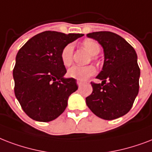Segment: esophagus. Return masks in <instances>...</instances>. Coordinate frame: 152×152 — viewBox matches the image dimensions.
I'll return each mask as SVG.
<instances>
[{"label": "esophagus", "instance_id": "esophagus-1", "mask_svg": "<svg viewBox=\"0 0 152 152\" xmlns=\"http://www.w3.org/2000/svg\"><path fill=\"white\" fill-rule=\"evenodd\" d=\"M77 86H82V82H80V81H77Z\"/></svg>", "mask_w": 152, "mask_h": 152}]
</instances>
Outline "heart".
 <instances>
[{
  "mask_svg": "<svg viewBox=\"0 0 152 152\" xmlns=\"http://www.w3.org/2000/svg\"><path fill=\"white\" fill-rule=\"evenodd\" d=\"M83 46L86 48V50L90 53V55L95 56L99 54L101 48L100 45L94 39H86L83 42ZM73 53H74V45L72 43H69L66 45L61 51V60L65 66H69L71 64L73 59ZM96 72L94 66H73L67 70V75L70 77L75 79L85 81L88 77H91Z\"/></svg>",
  "mask_w": 152,
  "mask_h": 152,
  "instance_id": "heart-1",
  "label": "heart"
}]
</instances>
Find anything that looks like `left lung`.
Masks as SVG:
<instances>
[{
	"mask_svg": "<svg viewBox=\"0 0 152 152\" xmlns=\"http://www.w3.org/2000/svg\"><path fill=\"white\" fill-rule=\"evenodd\" d=\"M87 36L104 50L102 70L91 82L93 92L86 98L87 106L100 118L114 120L128 113L139 92L140 70L134 48L124 38L110 31H96Z\"/></svg>",
	"mask_w": 152,
	"mask_h": 152,
	"instance_id": "obj_1",
	"label": "left lung"
}]
</instances>
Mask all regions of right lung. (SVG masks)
<instances>
[{
    "label": "right lung",
    "instance_id": "add662e5",
    "mask_svg": "<svg viewBox=\"0 0 152 152\" xmlns=\"http://www.w3.org/2000/svg\"><path fill=\"white\" fill-rule=\"evenodd\" d=\"M82 34L46 31L31 38L19 50L13 69L14 92L30 118L41 122L56 119L77 89L75 78H65L61 51Z\"/></svg>",
    "mask_w": 152,
    "mask_h": 152
}]
</instances>
